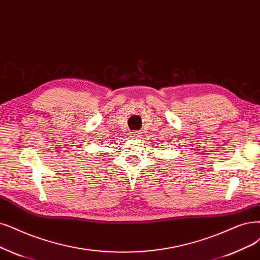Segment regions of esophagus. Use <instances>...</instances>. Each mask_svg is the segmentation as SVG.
Here are the masks:
<instances>
[{
	"instance_id": "1",
	"label": "esophagus",
	"mask_w": 260,
	"mask_h": 260,
	"mask_svg": "<svg viewBox=\"0 0 260 260\" xmlns=\"http://www.w3.org/2000/svg\"><path fill=\"white\" fill-rule=\"evenodd\" d=\"M140 136H141V132H139V131H135V132L131 133V137H133V138H139Z\"/></svg>"
}]
</instances>
